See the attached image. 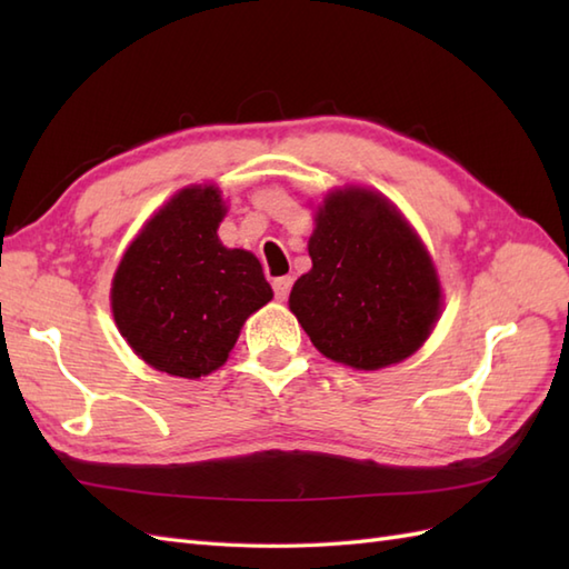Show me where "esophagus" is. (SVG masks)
I'll return each instance as SVG.
<instances>
[{"label":"esophagus","mask_w":569,"mask_h":569,"mask_svg":"<svg viewBox=\"0 0 569 569\" xmlns=\"http://www.w3.org/2000/svg\"><path fill=\"white\" fill-rule=\"evenodd\" d=\"M291 286H293V278H291V276H278V278H273V293H276V300H286L288 293H291Z\"/></svg>","instance_id":"esophagus-1"}]
</instances>
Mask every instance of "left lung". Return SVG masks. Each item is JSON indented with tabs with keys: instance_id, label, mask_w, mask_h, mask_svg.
I'll use <instances>...</instances> for the list:
<instances>
[{
	"instance_id": "8db88e82",
	"label": "left lung",
	"mask_w": 569,
	"mask_h": 569,
	"mask_svg": "<svg viewBox=\"0 0 569 569\" xmlns=\"http://www.w3.org/2000/svg\"><path fill=\"white\" fill-rule=\"evenodd\" d=\"M312 269L288 306L320 352L355 369H383L418 352L440 318L428 249L381 192H330L308 241Z\"/></svg>"
}]
</instances>
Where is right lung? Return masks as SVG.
I'll return each instance as SVG.
<instances>
[{"label": "right lung", "mask_w": 569, "mask_h": 569, "mask_svg": "<svg viewBox=\"0 0 569 569\" xmlns=\"http://www.w3.org/2000/svg\"><path fill=\"white\" fill-rule=\"evenodd\" d=\"M224 212L214 186L183 188L143 224L114 273L119 332L171 377L220 369L241 325L273 298L259 259L217 237Z\"/></svg>", "instance_id": "obj_1"}]
</instances>
